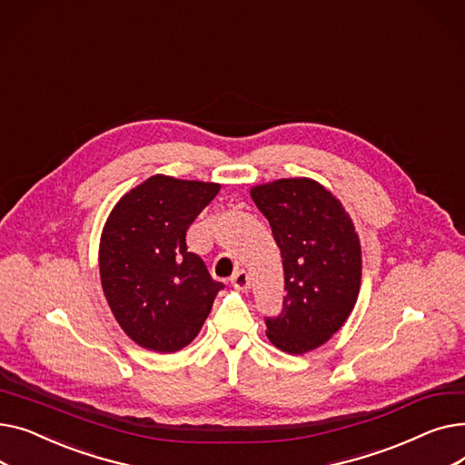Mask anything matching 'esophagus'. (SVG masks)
<instances>
[{
	"instance_id": "esophagus-1",
	"label": "esophagus",
	"mask_w": 465,
	"mask_h": 465,
	"mask_svg": "<svg viewBox=\"0 0 465 465\" xmlns=\"http://www.w3.org/2000/svg\"><path fill=\"white\" fill-rule=\"evenodd\" d=\"M232 284H233L235 290L245 292V290L251 288V277H249V273H247L245 270H239V272L232 277Z\"/></svg>"
}]
</instances>
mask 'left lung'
<instances>
[{
  "mask_svg": "<svg viewBox=\"0 0 465 465\" xmlns=\"http://www.w3.org/2000/svg\"><path fill=\"white\" fill-rule=\"evenodd\" d=\"M282 254L284 307L267 319V339L288 354L319 349L356 305L361 247L352 218L335 195L307 177L251 188Z\"/></svg>",
  "mask_w": 465,
  "mask_h": 465,
  "instance_id": "1",
  "label": "left lung"
}]
</instances>
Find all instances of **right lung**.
I'll return each instance as SVG.
<instances>
[{
	"label": "right lung",
	"instance_id": "right-lung-1",
	"mask_svg": "<svg viewBox=\"0 0 465 465\" xmlns=\"http://www.w3.org/2000/svg\"><path fill=\"white\" fill-rule=\"evenodd\" d=\"M218 190V183L153 175L109 213L102 288L120 328L146 351L171 354L190 345L224 288L186 247L190 224Z\"/></svg>",
	"mask_w": 465,
	"mask_h": 465
}]
</instances>
